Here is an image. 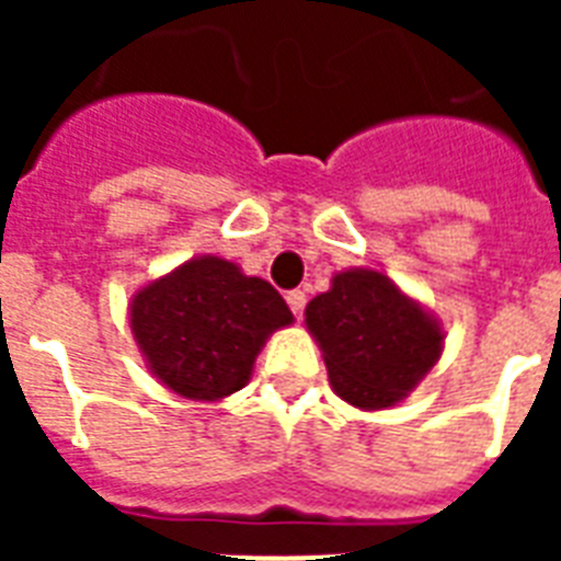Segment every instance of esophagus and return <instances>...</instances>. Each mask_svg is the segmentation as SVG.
Instances as JSON below:
<instances>
[{
    "label": "esophagus",
    "instance_id": "1",
    "mask_svg": "<svg viewBox=\"0 0 561 561\" xmlns=\"http://www.w3.org/2000/svg\"><path fill=\"white\" fill-rule=\"evenodd\" d=\"M288 306L290 311H294V317H302V311H306V290H288Z\"/></svg>",
    "mask_w": 561,
    "mask_h": 561
}]
</instances>
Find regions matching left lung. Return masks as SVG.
<instances>
[{"label": "left lung", "instance_id": "obj_1", "mask_svg": "<svg viewBox=\"0 0 561 561\" xmlns=\"http://www.w3.org/2000/svg\"><path fill=\"white\" fill-rule=\"evenodd\" d=\"M332 387L355 408H390L443 352V332L383 273H337L306 308Z\"/></svg>", "mask_w": 561, "mask_h": 561}]
</instances>
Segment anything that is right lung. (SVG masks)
I'll return each instance as SVG.
<instances>
[{
	"instance_id": "obj_1",
	"label": "right lung",
	"mask_w": 561,
	"mask_h": 561,
	"mask_svg": "<svg viewBox=\"0 0 561 561\" xmlns=\"http://www.w3.org/2000/svg\"><path fill=\"white\" fill-rule=\"evenodd\" d=\"M294 320L271 282L203 255L139 290L136 343L153 375L186 399H224L250 381L267 334Z\"/></svg>"
}]
</instances>
